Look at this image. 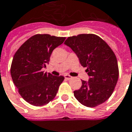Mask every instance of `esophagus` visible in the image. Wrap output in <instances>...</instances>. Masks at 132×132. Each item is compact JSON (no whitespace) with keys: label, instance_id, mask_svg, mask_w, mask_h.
<instances>
[{"label":"esophagus","instance_id":"obj_1","mask_svg":"<svg viewBox=\"0 0 132 132\" xmlns=\"http://www.w3.org/2000/svg\"><path fill=\"white\" fill-rule=\"evenodd\" d=\"M64 77H65L66 79H71V77L70 75H68V74H65L64 75Z\"/></svg>","mask_w":132,"mask_h":132}]
</instances>
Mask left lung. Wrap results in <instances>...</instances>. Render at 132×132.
<instances>
[{"label":"left lung","instance_id":"obj_1","mask_svg":"<svg viewBox=\"0 0 132 132\" xmlns=\"http://www.w3.org/2000/svg\"><path fill=\"white\" fill-rule=\"evenodd\" d=\"M87 67L88 81L82 80L80 89L73 91L76 99L87 107H96L111 96L119 79V66L113 51L94 34L69 37L64 43Z\"/></svg>","mask_w":132,"mask_h":132}]
</instances>
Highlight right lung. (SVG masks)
<instances>
[{
    "label": "right lung",
    "instance_id": "add662e5",
    "mask_svg": "<svg viewBox=\"0 0 132 132\" xmlns=\"http://www.w3.org/2000/svg\"><path fill=\"white\" fill-rule=\"evenodd\" d=\"M65 39L47 34L35 35L14 54L11 66L13 84L22 98L32 105L42 106L53 100L64 79L63 76L44 73L42 69L49 63L53 51Z\"/></svg>",
    "mask_w": 132,
    "mask_h": 132
}]
</instances>
